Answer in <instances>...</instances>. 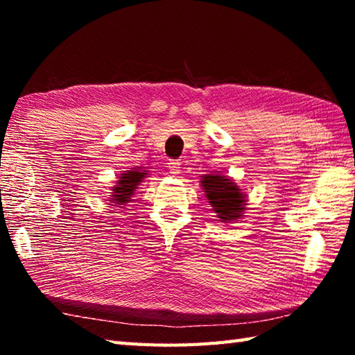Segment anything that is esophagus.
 <instances>
[{"mask_svg": "<svg viewBox=\"0 0 355 355\" xmlns=\"http://www.w3.org/2000/svg\"><path fill=\"white\" fill-rule=\"evenodd\" d=\"M167 164H169L167 167H169L172 175H178L180 171H182V163H180V161H177V159H171Z\"/></svg>", "mask_w": 355, "mask_h": 355, "instance_id": "1", "label": "esophagus"}]
</instances>
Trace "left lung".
Returning a JSON list of instances; mask_svg holds the SVG:
<instances>
[{"mask_svg": "<svg viewBox=\"0 0 355 355\" xmlns=\"http://www.w3.org/2000/svg\"><path fill=\"white\" fill-rule=\"evenodd\" d=\"M202 186L209 205L213 207L214 213L222 222L241 218V213L245 209V200L241 189L235 183L225 177L209 173V175H203Z\"/></svg>", "mask_w": 355, "mask_h": 355, "instance_id": "1", "label": "left lung"}]
</instances>
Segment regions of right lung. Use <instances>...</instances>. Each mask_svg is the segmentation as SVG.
Segmentation results:
<instances>
[{
	"label": "right lung",
	"instance_id": "right-lung-1",
	"mask_svg": "<svg viewBox=\"0 0 355 355\" xmlns=\"http://www.w3.org/2000/svg\"><path fill=\"white\" fill-rule=\"evenodd\" d=\"M144 177H146V172L139 171H128L127 173H123L112 189V202L119 203V205L127 203L130 197L135 194V191L137 189Z\"/></svg>",
	"mask_w": 355,
	"mask_h": 355
}]
</instances>
